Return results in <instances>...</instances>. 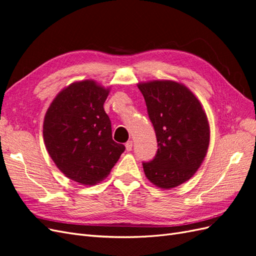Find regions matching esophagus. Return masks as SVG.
Masks as SVG:
<instances>
[{"mask_svg": "<svg viewBox=\"0 0 256 256\" xmlns=\"http://www.w3.org/2000/svg\"><path fill=\"white\" fill-rule=\"evenodd\" d=\"M125 146H126V150L127 152H131V150H132V141H128L125 144Z\"/></svg>", "mask_w": 256, "mask_h": 256, "instance_id": "34e87169", "label": "esophagus"}]
</instances>
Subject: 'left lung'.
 Listing matches in <instances>:
<instances>
[{
  "instance_id": "obj_1",
  "label": "left lung",
  "mask_w": 256,
  "mask_h": 256,
  "mask_svg": "<svg viewBox=\"0 0 256 256\" xmlns=\"http://www.w3.org/2000/svg\"><path fill=\"white\" fill-rule=\"evenodd\" d=\"M156 132L158 150L144 173L152 184L171 189L194 175L206 156L210 138L198 99L184 84L156 80L138 85Z\"/></svg>"
}]
</instances>
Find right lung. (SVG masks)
<instances>
[{
  "label": "right lung",
  "instance_id": "obj_1",
  "mask_svg": "<svg viewBox=\"0 0 256 256\" xmlns=\"http://www.w3.org/2000/svg\"><path fill=\"white\" fill-rule=\"evenodd\" d=\"M109 88L95 81L72 83L53 99L44 120V141L60 171L85 186L110 174L125 146L113 141L104 104Z\"/></svg>",
  "mask_w": 256,
  "mask_h": 256
}]
</instances>
